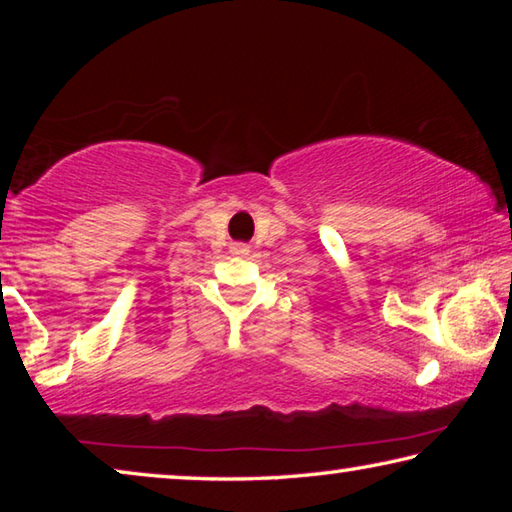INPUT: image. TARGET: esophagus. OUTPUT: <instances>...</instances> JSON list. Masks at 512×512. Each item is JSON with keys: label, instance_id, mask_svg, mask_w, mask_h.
Instances as JSON below:
<instances>
[{"label": "esophagus", "instance_id": "obj_1", "mask_svg": "<svg viewBox=\"0 0 512 512\" xmlns=\"http://www.w3.org/2000/svg\"><path fill=\"white\" fill-rule=\"evenodd\" d=\"M232 253H235V255H246L248 253V246L246 244H235V246H232Z\"/></svg>", "mask_w": 512, "mask_h": 512}]
</instances>
